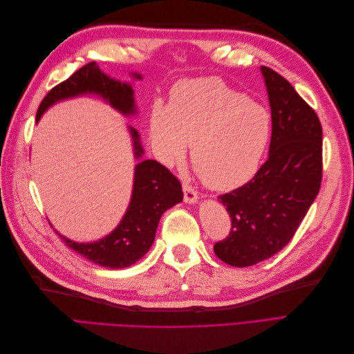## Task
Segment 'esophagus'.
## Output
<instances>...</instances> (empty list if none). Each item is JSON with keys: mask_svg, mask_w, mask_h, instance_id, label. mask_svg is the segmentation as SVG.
I'll return each instance as SVG.
<instances>
[{"mask_svg": "<svg viewBox=\"0 0 354 354\" xmlns=\"http://www.w3.org/2000/svg\"><path fill=\"white\" fill-rule=\"evenodd\" d=\"M183 192H185V202L195 203L198 202V192L192 187L189 183H183Z\"/></svg>", "mask_w": 354, "mask_h": 354, "instance_id": "esophagus-1", "label": "esophagus"}]
</instances>
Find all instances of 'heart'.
I'll use <instances>...</instances> for the list:
<instances>
[{
  "label": "heart",
  "mask_w": 354,
  "mask_h": 354,
  "mask_svg": "<svg viewBox=\"0 0 354 354\" xmlns=\"http://www.w3.org/2000/svg\"><path fill=\"white\" fill-rule=\"evenodd\" d=\"M270 131L269 112L217 78L180 82L168 108L156 103L151 113V138L160 162H181L192 145V162L216 190L252 178Z\"/></svg>",
  "instance_id": "heart-1"
}]
</instances>
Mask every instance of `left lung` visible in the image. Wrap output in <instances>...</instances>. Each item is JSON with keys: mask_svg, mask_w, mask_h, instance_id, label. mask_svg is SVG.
<instances>
[{"mask_svg": "<svg viewBox=\"0 0 354 354\" xmlns=\"http://www.w3.org/2000/svg\"><path fill=\"white\" fill-rule=\"evenodd\" d=\"M272 109L269 158L248 183L218 196L232 218L229 236L214 245L224 263L248 267L292 239L322 181V125L282 75L261 66Z\"/></svg>", "mask_w": 354, "mask_h": 354, "instance_id": "left-lung-1", "label": "left lung"}]
</instances>
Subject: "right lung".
Instances as JSON below:
<instances>
[{"mask_svg":"<svg viewBox=\"0 0 354 354\" xmlns=\"http://www.w3.org/2000/svg\"><path fill=\"white\" fill-rule=\"evenodd\" d=\"M133 77L142 80V75L138 73H133ZM82 94L100 95L102 99L109 102L112 108L125 116L136 113L131 85L109 78L99 69L95 62H90L66 81L60 82L48 91L38 108L37 122L51 104ZM128 128L134 142V156L136 159H140L143 155L140 136L133 127ZM181 201H183V190L177 177L171 174L169 169L159 164L158 160L146 159L136 165L130 205L112 233L97 242L90 243L73 242L62 234L60 238L69 248L94 264L109 267V269H124L140 260L149 251L155 241L160 216Z\"/></svg>","mask_w":354,"mask_h":354,"instance_id":"1","label":"right lung"}]
</instances>
